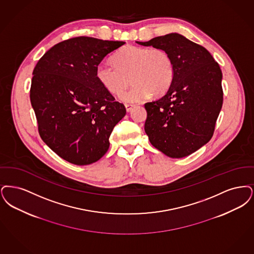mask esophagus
Instances as JSON below:
<instances>
[{"label": "esophagus", "mask_w": 254, "mask_h": 254, "mask_svg": "<svg viewBox=\"0 0 254 254\" xmlns=\"http://www.w3.org/2000/svg\"><path fill=\"white\" fill-rule=\"evenodd\" d=\"M125 108H126V111L129 113V112L132 111V108H133V105H132V104H125Z\"/></svg>", "instance_id": "obj_1"}]
</instances>
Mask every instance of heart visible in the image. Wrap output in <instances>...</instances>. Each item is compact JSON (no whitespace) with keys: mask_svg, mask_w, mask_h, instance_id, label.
I'll list each match as a JSON object with an SVG mask.
<instances>
[{"mask_svg":"<svg viewBox=\"0 0 254 254\" xmlns=\"http://www.w3.org/2000/svg\"><path fill=\"white\" fill-rule=\"evenodd\" d=\"M116 67L99 64L96 77L99 84L115 96L132 84L121 99L124 102H139L149 95L162 96L170 88L174 77V63L171 55L161 48L128 45L113 58Z\"/></svg>","mask_w":254,"mask_h":254,"instance_id":"obj_1","label":"heart"}]
</instances>
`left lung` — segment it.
Instances as JSON below:
<instances>
[{"mask_svg": "<svg viewBox=\"0 0 254 254\" xmlns=\"http://www.w3.org/2000/svg\"><path fill=\"white\" fill-rule=\"evenodd\" d=\"M144 46L166 50L174 77L160 99L145 103V132L164 155L181 158L208 143L223 104L222 72L210 52L178 33L155 37Z\"/></svg>", "mask_w": 254, "mask_h": 254, "instance_id": "8db88e82", "label": "left lung"}]
</instances>
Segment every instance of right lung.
Masks as SVG:
<instances>
[{
    "instance_id": "right-lung-1",
    "label": "right lung",
    "mask_w": 254,
    "mask_h": 254,
    "mask_svg": "<svg viewBox=\"0 0 254 254\" xmlns=\"http://www.w3.org/2000/svg\"><path fill=\"white\" fill-rule=\"evenodd\" d=\"M124 44L72 38L51 47L34 68L30 101L39 133L72 164L89 165L105 155L111 132L126 114L96 77L102 60Z\"/></svg>"
}]
</instances>
